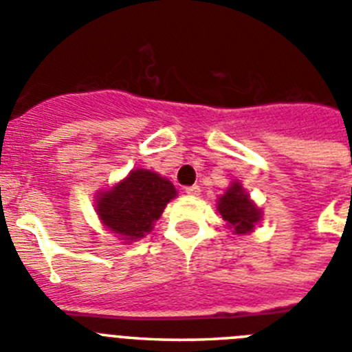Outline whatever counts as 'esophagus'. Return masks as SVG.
Segmentation results:
<instances>
[{"label":"esophagus","mask_w":352,"mask_h":352,"mask_svg":"<svg viewBox=\"0 0 352 352\" xmlns=\"http://www.w3.org/2000/svg\"><path fill=\"white\" fill-rule=\"evenodd\" d=\"M185 192L188 195H199V192H201V188H199L197 185H192V186H186Z\"/></svg>","instance_id":"esophagus-1"}]
</instances>
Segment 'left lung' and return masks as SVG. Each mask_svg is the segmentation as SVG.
Segmentation results:
<instances>
[{
	"label": "left lung",
	"instance_id": "1",
	"mask_svg": "<svg viewBox=\"0 0 352 352\" xmlns=\"http://www.w3.org/2000/svg\"><path fill=\"white\" fill-rule=\"evenodd\" d=\"M219 213L222 214L227 226L234 229L236 234L250 232L261 219V211L248 199L239 183H232L229 190L219 199Z\"/></svg>",
	"mask_w": 352,
	"mask_h": 352
}]
</instances>
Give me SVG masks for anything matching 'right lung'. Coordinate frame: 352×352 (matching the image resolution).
Segmentation results:
<instances>
[{"mask_svg": "<svg viewBox=\"0 0 352 352\" xmlns=\"http://www.w3.org/2000/svg\"><path fill=\"white\" fill-rule=\"evenodd\" d=\"M174 197L173 183L157 173L138 169L98 197L96 211L111 231L123 239H138L153 229L166 204Z\"/></svg>", "mask_w": 352, "mask_h": 352, "instance_id": "1", "label": "right lung"}]
</instances>
